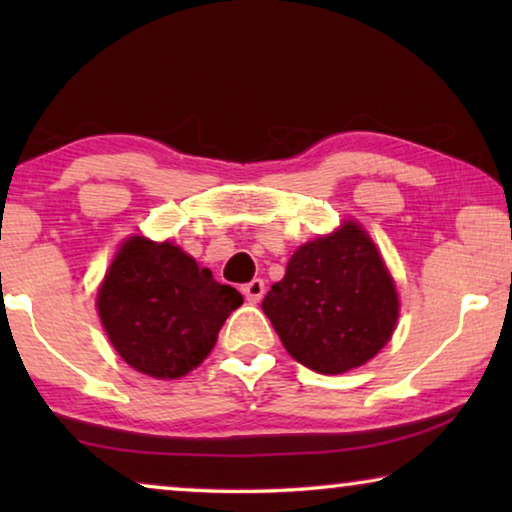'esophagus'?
I'll return each mask as SVG.
<instances>
[{"instance_id":"1","label":"esophagus","mask_w":512,"mask_h":512,"mask_svg":"<svg viewBox=\"0 0 512 512\" xmlns=\"http://www.w3.org/2000/svg\"><path fill=\"white\" fill-rule=\"evenodd\" d=\"M242 293H244V298L249 300V303H258V300H261L263 293H265L263 279H254V282L244 284V286H242Z\"/></svg>"}]
</instances>
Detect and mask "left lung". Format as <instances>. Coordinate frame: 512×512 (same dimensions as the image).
<instances>
[{
    "label": "left lung",
    "instance_id": "1",
    "mask_svg": "<svg viewBox=\"0 0 512 512\" xmlns=\"http://www.w3.org/2000/svg\"><path fill=\"white\" fill-rule=\"evenodd\" d=\"M263 312L293 359L321 375H338L363 366L387 345L398 296L373 240L349 221L291 256Z\"/></svg>",
    "mask_w": 512,
    "mask_h": 512
}]
</instances>
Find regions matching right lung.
Here are the masks:
<instances>
[{
	"label": "right lung",
	"mask_w": 512,
	"mask_h": 512,
	"mask_svg": "<svg viewBox=\"0 0 512 512\" xmlns=\"http://www.w3.org/2000/svg\"><path fill=\"white\" fill-rule=\"evenodd\" d=\"M240 291L170 242L130 237L104 277L97 312L125 363L177 380L207 359Z\"/></svg>",
	"instance_id": "1"
}]
</instances>
